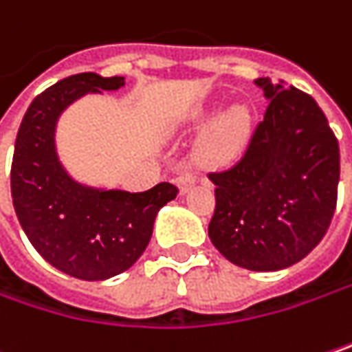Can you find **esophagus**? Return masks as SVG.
Returning a JSON list of instances; mask_svg holds the SVG:
<instances>
[{"label": "esophagus", "mask_w": 352, "mask_h": 352, "mask_svg": "<svg viewBox=\"0 0 352 352\" xmlns=\"http://www.w3.org/2000/svg\"><path fill=\"white\" fill-rule=\"evenodd\" d=\"M177 185L181 187V191L185 193L187 189H191L193 185H195V181H197V175L193 173V171H183V173H179L177 175Z\"/></svg>", "instance_id": "1"}]
</instances>
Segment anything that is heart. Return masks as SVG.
<instances>
[{
    "label": "heart",
    "instance_id": "b5f03b06",
    "mask_svg": "<svg viewBox=\"0 0 352 352\" xmlns=\"http://www.w3.org/2000/svg\"><path fill=\"white\" fill-rule=\"evenodd\" d=\"M250 112L243 107L228 111L213 126L208 143L204 146V155L209 161H230L241 151V146L250 133Z\"/></svg>",
    "mask_w": 352,
    "mask_h": 352
}]
</instances>
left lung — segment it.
<instances>
[{"instance_id":"left-lung-1","label":"left lung","mask_w":352,"mask_h":352,"mask_svg":"<svg viewBox=\"0 0 352 352\" xmlns=\"http://www.w3.org/2000/svg\"><path fill=\"white\" fill-rule=\"evenodd\" d=\"M268 109L241 159L209 173L213 245L236 266L276 272L306 258L335 215L338 141L316 100L302 90L258 78Z\"/></svg>"}]
</instances>
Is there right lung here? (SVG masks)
Here are the masks:
<instances>
[{
    "label": "right lung",
    "mask_w": 352,
    "mask_h": 352,
    "mask_svg": "<svg viewBox=\"0 0 352 352\" xmlns=\"http://www.w3.org/2000/svg\"><path fill=\"white\" fill-rule=\"evenodd\" d=\"M122 76L74 74L38 94L17 131L12 197L17 219L54 268L80 280H107L129 270L144 252L157 211L175 199L173 183L143 193L98 191L66 175L54 148V126L86 92L118 90Z\"/></svg>",
    "instance_id": "add662e5"
}]
</instances>
